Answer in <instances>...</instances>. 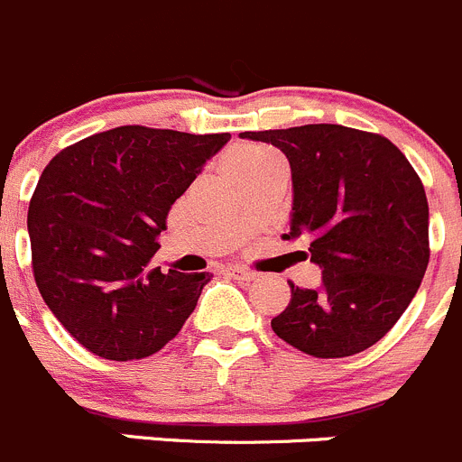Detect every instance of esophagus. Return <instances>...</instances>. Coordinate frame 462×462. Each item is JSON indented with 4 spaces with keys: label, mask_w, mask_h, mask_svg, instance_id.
<instances>
[{
    "label": "esophagus",
    "mask_w": 462,
    "mask_h": 462,
    "mask_svg": "<svg viewBox=\"0 0 462 462\" xmlns=\"http://www.w3.org/2000/svg\"><path fill=\"white\" fill-rule=\"evenodd\" d=\"M224 274L231 276V279H236V281H245V283H249V281L256 279V274H254V272L240 270V267H224Z\"/></svg>",
    "instance_id": "obj_1"
}]
</instances>
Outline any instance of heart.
<instances>
[{"mask_svg":"<svg viewBox=\"0 0 462 462\" xmlns=\"http://www.w3.org/2000/svg\"><path fill=\"white\" fill-rule=\"evenodd\" d=\"M279 161L276 153H272L270 149L261 147V144H236L231 152L224 156V170L234 181L249 177L254 172H261L263 168H267L270 162Z\"/></svg>","mask_w":462,"mask_h":462,"instance_id":"heart-1","label":"heart"}]
</instances>
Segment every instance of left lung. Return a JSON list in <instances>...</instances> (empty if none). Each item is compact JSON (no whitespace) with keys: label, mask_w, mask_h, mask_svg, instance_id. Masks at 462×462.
Here are the masks:
<instances>
[{"label":"left lung","mask_w":462,"mask_h":462,"mask_svg":"<svg viewBox=\"0 0 462 462\" xmlns=\"http://www.w3.org/2000/svg\"><path fill=\"white\" fill-rule=\"evenodd\" d=\"M279 147L292 172L290 234L309 243L318 288L290 283L272 319L281 340L315 358L379 342L415 297L429 265V204L408 158L388 138L340 125L245 131Z\"/></svg>","instance_id":"1"}]
</instances>
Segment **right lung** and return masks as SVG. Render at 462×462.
<instances>
[{
	"mask_svg": "<svg viewBox=\"0 0 462 462\" xmlns=\"http://www.w3.org/2000/svg\"><path fill=\"white\" fill-rule=\"evenodd\" d=\"M228 140L117 126L51 158L26 215L33 276L88 351L144 358L181 331L210 274H162L149 261L172 204Z\"/></svg>",
	"mask_w": 462,
	"mask_h": 462,
	"instance_id": "add662e5",
	"label": "right lung"
}]
</instances>
